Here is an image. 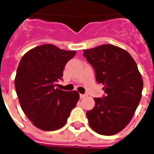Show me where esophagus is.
<instances>
[{
	"label": "esophagus",
	"instance_id": "1",
	"mask_svg": "<svg viewBox=\"0 0 154 154\" xmlns=\"http://www.w3.org/2000/svg\"><path fill=\"white\" fill-rule=\"evenodd\" d=\"M87 95L86 94H80V98H85V97H86Z\"/></svg>",
	"mask_w": 154,
	"mask_h": 154
}]
</instances>
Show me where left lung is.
<instances>
[{
    "label": "left lung",
    "mask_w": 154,
    "mask_h": 154,
    "mask_svg": "<svg viewBox=\"0 0 154 154\" xmlns=\"http://www.w3.org/2000/svg\"><path fill=\"white\" fill-rule=\"evenodd\" d=\"M83 56L105 94L95 97V106L86 112L89 125L101 135L117 134L131 121L141 101L143 81L137 65L128 52L112 45L84 50Z\"/></svg>",
    "instance_id": "left-lung-1"
}]
</instances>
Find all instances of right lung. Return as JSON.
<instances>
[{"instance_id":"1","label":"right lung","mask_w":154,"mask_h":154,"mask_svg":"<svg viewBox=\"0 0 154 154\" xmlns=\"http://www.w3.org/2000/svg\"><path fill=\"white\" fill-rule=\"evenodd\" d=\"M76 51H66L53 45L31 49L20 60L15 89L21 109L32 124L45 131L64 126L77 105L79 94L56 88L62 80L66 63Z\"/></svg>"}]
</instances>
